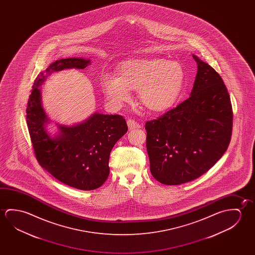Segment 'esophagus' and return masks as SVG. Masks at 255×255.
<instances>
[{
  "mask_svg": "<svg viewBox=\"0 0 255 255\" xmlns=\"http://www.w3.org/2000/svg\"><path fill=\"white\" fill-rule=\"evenodd\" d=\"M127 125L129 127V129H138L140 128V125L137 123L136 121H134L132 119H128L127 120Z\"/></svg>",
  "mask_w": 255,
  "mask_h": 255,
  "instance_id": "34e87169",
  "label": "esophagus"
}]
</instances>
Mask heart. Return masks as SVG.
Returning <instances> with one entry per match:
<instances>
[{"label":"heart","mask_w":255,"mask_h":255,"mask_svg":"<svg viewBox=\"0 0 255 255\" xmlns=\"http://www.w3.org/2000/svg\"><path fill=\"white\" fill-rule=\"evenodd\" d=\"M180 64L162 58L133 59L122 65L117 76L107 75L101 88L108 101L120 107L130 99L129 90H138V100L146 109L162 112L175 102L184 83Z\"/></svg>","instance_id":"heart-1"}]
</instances>
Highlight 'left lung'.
<instances>
[{"label": "left lung", "mask_w": 255, "mask_h": 255, "mask_svg": "<svg viewBox=\"0 0 255 255\" xmlns=\"http://www.w3.org/2000/svg\"><path fill=\"white\" fill-rule=\"evenodd\" d=\"M190 97L157 119L147 121L150 171L165 185L196 180L213 167L230 145L233 110L221 75L196 56Z\"/></svg>", "instance_id": "8db88e82"}]
</instances>
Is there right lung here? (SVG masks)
I'll return each instance as SVG.
<instances>
[{
  "mask_svg": "<svg viewBox=\"0 0 255 255\" xmlns=\"http://www.w3.org/2000/svg\"><path fill=\"white\" fill-rule=\"evenodd\" d=\"M89 63L90 59H59L45 72L84 69ZM45 76L41 73L34 80L25 110L34 156L45 171L67 186L81 190L100 188L109 175L110 152L117 140L127 132L126 119L119 115L94 114L76 126H59L61 132L59 136L50 138L44 129L48 118L38 89Z\"/></svg>",
  "mask_w": 255,
  "mask_h": 255,
  "instance_id": "1",
  "label": "right lung"
}]
</instances>
